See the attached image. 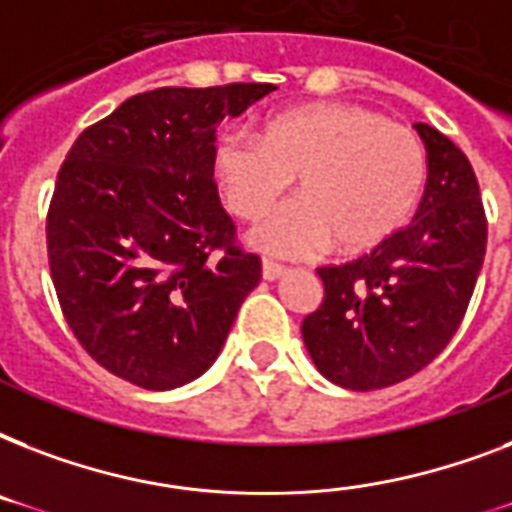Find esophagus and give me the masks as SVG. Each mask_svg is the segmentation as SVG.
I'll use <instances>...</instances> for the list:
<instances>
[{
	"mask_svg": "<svg viewBox=\"0 0 512 512\" xmlns=\"http://www.w3.org/2000/svg\"><path fill=\"white\" fill-rule=\"evenodd\" d=\"M284 273H287V265L273 263V260H265V263H263V279H265V281L281 279Z\"/></svg>",
	"mask_w": 512,
	"mask_h": 512,
	"instance_id": "34e87169",
	"label": "esophagus"
}]
</instances>
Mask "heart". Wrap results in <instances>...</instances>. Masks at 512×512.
<instances>
[{
	"instance_id": "obj_1",
	"label": "heart",
	"mask_w": 512,
	"mask_h": 512,
	"mask_svg": "<svg viewBox=\"0 0 512 512\" xmlns=\"http://www.w3.org/2000/svg\"><path fill=\"white\" fill-rule=\"evenodd\" d=\"M212 177L225 207L255 220L295 177L297 196L249 231L271 257H311L332 247L361 255L406 223L428 177L417 132L353 103L281 111L255 138L225 132L212 148Z\"/></svg>"
}]
</instances>
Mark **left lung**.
<instances>
[{
    "label": "left lung",
    "mask_w": 512,
    "mask_h": 512,
    "mask_svg": "<svg viewBox=\"0 0 512 512\" xmlns=\"http://www.w3.org/2000/svg\"><path fill=\"white\" fill-rule=\"evenodd\" d=\"M417 215L369 255L319 268L324 300L303 321L305 348L327 380L377 390L412 377L465 319L486 255V215L468 156L430 124Z\"/></svg>",
    "instance_id": "8db88e82"
}]
</instances>
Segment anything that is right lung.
Returning <instances> with one entry per match:
<instances>
[{"instance_id": "right-lung-1", "label": "right lung", "mask_w": 512, "mask_h": 512, "mask_svg": "<svg viewBox=\"0 0 512 512\" xmlns=\"http://www.w3.org/2000/svg\"><path fill=\"white\" fill-rule=\"evenodd\" d=\"M273 84L159 87L76 138L47 212L60 311L116 377L172 390L215 364L260 257L244 252L212 177L215 130Z\"/></svg>"}]
</instances>
